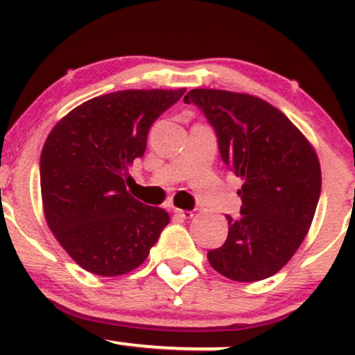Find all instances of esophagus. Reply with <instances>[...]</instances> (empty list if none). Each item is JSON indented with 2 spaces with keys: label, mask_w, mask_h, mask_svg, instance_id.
<instances>
[{
  "label": "esophagus",
  "mask_w": 355,
  "mask_h": 355,
  "mask_svg": "<svg viewBox=\"0 0 355 355\" xmlns=\"http://www.w3.org/2000/svg\"><path fill=\"white\" fill-rule=\"evenodd\" d=\"M173 213L176 214V216L186 218V220H188V218H193L194 216L193 211H186V209H179V208H173Z\"/></svg>",
  "instance_id": "esophagus-1"
}]
</instances>
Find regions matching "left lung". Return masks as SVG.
<instances>
[{
    "label": "left lung",
    "instance_id": "obj_1",
    "mask_svg": "<svg viewBox=\"0 0 355 355\" xmlns=\"http://www.w3.org/2000/svg\"><path fill=\"white\" fill-rule=\"evenodd\" d=\"M184 102L205 112L223 161L243 182L241 216H226L228 238L208 252L209 265L234 282L272 277L312 225L322 188L315 149L284 112L254 95L193 89Z\"/></svg>",
    "mask_w": 355,
    "mask_h": 355
}]
</instances>
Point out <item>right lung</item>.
Returning a JSON list of instances; mask_svg holds the SVG:
<instances>
[{"mask_svg":"<svg viewBox=\"0 0 355 355\" xmlns=\"http://www.w3.org/2000/svg\"><path fill=\"white\" fill-rule=\"evenodd\" d=\"M184 92L121 90L94 97L60 119L46 137L40 157L46 225L87 272H132L169 223L166 209L137 201L125 182L134 159L144 154L150 125Z\"/></svg>","mask_w":355,"mask_h":355,"instance_id":"right-lung-1","label":"right lung"}]
</instances>
